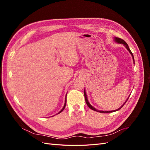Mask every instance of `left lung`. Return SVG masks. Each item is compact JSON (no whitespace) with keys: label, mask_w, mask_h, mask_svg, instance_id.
<instances>
[{"label":"left lung","mask_w":150,"mask_h":150,"mask_svg":"<svg viewBox=\"0 0 150 150\" xmlns=\"http://www.w3.org/2000/svg\"><path fill=\"white\" fill-rule=\"evenodd\" d=\"M115 42H117V43H119V44H123L124 46L126 47V48L127 49V50H128V51L129 52V53L131 54V56H132V57H133V61H134V57H133V53L131 52V50L129 49V46H128V45L127 44V43L124 40H122V39H120V38H115ZM84 98H85V100H86V104H87V105L88 106V107L90 108V109H91V110H94V111H98V112H101V113H108V112H115V111H118L119 110H120V109L124 106V104L126 103V102L128 101V98L127 99V100H126V101L122 104V106L121 107V108H118L117 109V110H113V111H99V110H96V108H94V107H93L90 104V103H89V101H88V98H87V95H86V91H85V89H84Z\"/></svg>","instance_id":"obj_1"}]
</instances>
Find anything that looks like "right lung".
Returning a JSON list of instances; mask_svg holds the SVG:
<instances>
[{
	"instance_id": "1",
	"label": "right lung",
	"mask_w": 150,
	"mask_h": 150,
	"mask_svg": "<svg viewBox=\"0 0 150 150\" xmlns=\"http://www.w3.org/2000/svg\"><path fill=\"white\" fill-rule=\"evenodd\" d=\"M67 95V94H66ZM66 100H65V103H64V107H63L62 108V110L59 111V112L58 113H57V114H59V113H61L63 110H64V108H65V107H66Z\"/></svg>"
}]
</instances>
